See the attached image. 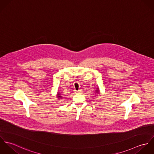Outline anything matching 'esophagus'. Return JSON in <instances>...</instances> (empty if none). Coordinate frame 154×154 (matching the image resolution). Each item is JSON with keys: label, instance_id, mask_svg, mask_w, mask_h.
<instances>
[{"label": "esophagus", "instance_id": "esophagus-1", "mask_svg": "<svg viewBox=\"0 0 154 154\" xmlns=\"http://www.w3.org/2000/svg\"><path fill=\"white\" fill-rule=\"evenodd\" d=\"M82 92V90L81 89H79L78 91H77V93H81Z\"/></svg>", "mask_w": 154, "mask_h": 154}]
</instances>
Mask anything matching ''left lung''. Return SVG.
<instances>
[{"label":"left lung","mask_w":154,"mask_h":154,"mask_svg":"<svg viewBox=\"0 0 154 154\" xmlns=\"http://www.w3.org/2000/svg\"><path fill=\"white\" fill-rule=\"evenodd\" d=\"M97 93L98 92V90H97Z\"/></svg>","instance_id":"left-lung-1"}]
</instances>
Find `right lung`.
<instances>
[{
  "label": "right lung",
  "mask_w": 154,
  "mask_h": 154,
  "mask_svg": "<svg viewBox=\"0 0 154 154\" xmlns=\"http://www.w3.org/2000/svg\"><path fill=\"white\" fill-rule=\"evenodd\" d=\"M57 97H59V98H62V96H60V95L59 94V93H58V95H57Z\"/></svg>",
  "instance_id": "obj_1"
}]
</instances>
